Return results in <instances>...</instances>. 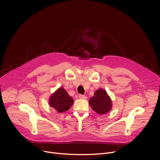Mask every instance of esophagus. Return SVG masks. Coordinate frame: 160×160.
I'll return each mask as SVG.
<instances>
[{"label":"esophagus","mask_w":160,"mask_h":160,"mask_svg":"<svg viewBox=\"0 0 160 160\" xmlns=\"http://www.w3.org/2000/svg\"><path fill=\"white\" fill-rule=\"evenodd\" d=\"M79 98L81 99H86L87 97L84 95H79Z\"/></svg>","instance_id":"34e87169"}]
</instances>
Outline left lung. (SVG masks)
<instances>
[{
  "instance_id": "left-lung-1",
  "label": "left lung",
  "mask_w": 160,
  "mask_h": 160,
  "mask_svg": "<svg viewBox=\"0 0 160 160\" xmlns=\"http://www.w3.org/2000/svg\"><path fill=\"white\" fill-rule=\"evenodd\" d=\"M89 102L92 109L100 115L110 112L112 109V100L106 91L102 89H99L95 92Z\"/></svg>"
}]
</instances>
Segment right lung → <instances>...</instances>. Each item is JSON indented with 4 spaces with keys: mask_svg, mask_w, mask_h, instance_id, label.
I'll return each instance as SVG.
<instances>
[{
    "mask_svg": "<svg viewBox=\"0 0 160 160\" xmlns=\"http://www.w3.org/2000/svg\"><path fill=\"white\" fill-rule=\"evenodd\" d=\"M49 104L58 112L62 113L68 110L71 107L73 99L67 94L64 89L60 88L50 97Z\"/></svg>",
    "mask_w": 160,
    "mask_h": 160,
    "instance_id": "add662e5",
    "label": "right lung"
}]
</instances>
